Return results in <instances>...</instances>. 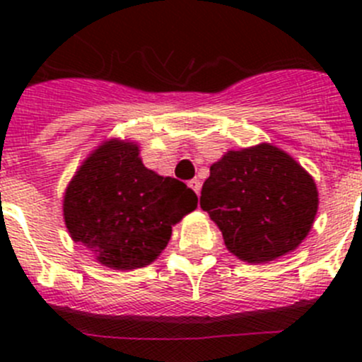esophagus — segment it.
<instances>
[{
  "mask_svg": "<svg viewBox=\"0 0 362 362\" xmlns=\"http://www.w3.org/2000/svg\"><path fill=\"white\" fill-rule=\"evenodd\" d=\"M189 187H191L192 191L199 196V191H202V182H199L198 178H192V180H189Z\"/></svg>",
  "mask_w": 362,
  "mask_h": 362,
  "instance_id": "obj_1",
  "label": "esophagus"
}]
</instances>
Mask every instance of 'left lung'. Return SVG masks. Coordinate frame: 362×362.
Listing matches in <instances>:
<instances>
[{"label":"left lung","instance_id":"1","mask_svg":"<svg viewBox=\"0 0 362 362\" xmlns=\"http://www.w3.org/2000/svg\"><path fill=\"white\" fill-rule=\"evenodd\" d=\"M313 178L273 145L229 151L210 166L202 208L229 252L266 262L294 250L312 229L319 198Z\"/></svg>","mask_w":362,"mask_h":362}]
</instances>
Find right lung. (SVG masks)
Returning a JSON list of instances; mask_svg holds the SVG:
<instances>
[{
  "label": "right lung",
  "instance_id": "add662e5",
  "mask_svg": "<svg viewBox=\"0 0 362 362\" xmlns=\"http://www.w3.org/2000/svg\"><path fill=\"white\" fill-rule=\"evenodd\" d=\"M198 206L184 182L147 170L134 144L110 140L80 166L64 194V222L73 242L113 269L151 264L171 226Z\"/></svg>",
  "mask_w": 362,
  "mask_h": 362
}]
</instances>
